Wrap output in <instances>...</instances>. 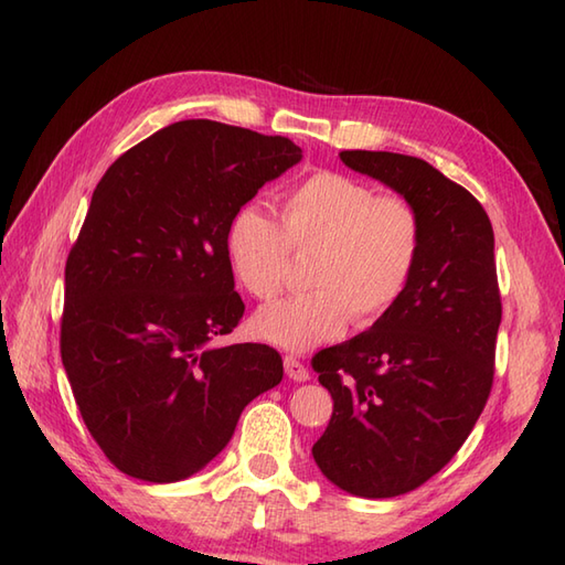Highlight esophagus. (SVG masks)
<instances>
[{
    "label": "esophagus",
    "instance_id": "esophagus-1",
    "mask_svg": "<svg viewBox=\"0 0 565 565\" xmlns=\"http://www.w3.org/2000/svg\"><path fill=\"white\" fill-rule=\"evenodd\" d=\"M284 369H286V374H289V379H294V381H308L310 379V374H308V369H306V364L301 362V359H296L294 354H289V356H284Z\"/></svg>",
    "mask_w": 565,
    "mask_h": 565
}]
</instances>
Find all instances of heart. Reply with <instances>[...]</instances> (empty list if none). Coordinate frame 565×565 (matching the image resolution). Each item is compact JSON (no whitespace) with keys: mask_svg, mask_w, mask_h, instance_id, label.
I'll return each mask as SVG.
<instances>
[{"mask_svg":"<svg viewBox=\"0 0 565 565\" xmlns=\"http://www.w3.org/2000/svg\"><path fill=\"white\" fill-rule=\"evenodd\" d=\"M423 213L403 194H376L359 177L318 170L281 199V225L243 206L227 227V257L245 289L274 301L291 279L294 257L313 255L310 291L255 316L259 338L303 352L340 338L350 320L374 326L401 301L423 255Z\"/></svg>","mask_w":565,"mask_h":565,"instance_id":"b5f03b06","label":"heart"}]
</instances>
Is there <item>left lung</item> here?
Listing matches in <instances>:
<instances>
[{"instance_id": "8db88e82", "label": "left lung", "mask_w": 565, "mask_h": 565, "mask_svg": "<svg viewBox=\"0 0 565 565\" xmlns=\"http://www.w3.org/2000/svg\"><path fill=\"white\" fill-rule=\"evenodd\" d=\"M340 158L411 199L425 239L401 301L310 362L334 403L313 459L347 493L395 498L454 459L493 388L502 320L493 225L471 191L425 160L371 150Z\"/></svg>"}]
</instances>
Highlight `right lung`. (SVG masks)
<instances>
[{
  "label": "right lung",
  "mask_w": 565,
  "mask_h": 565,
  "mask_svg": "<svg viewBox=\"0 0 565 565\" xmlns=\"http://www.w3.org/2000/svg\"><path fill=\"white\" fill-rule=\"evenodd\" d=\"M301 158L284 136L189 118L126 150L94 189L65 264L60 356L118 471L150 483L196 473L281 381L274 347L211 342L245 313L233 215Z\"/></svg>",
  "instance_id": "obj_1"
}]
</instances>
